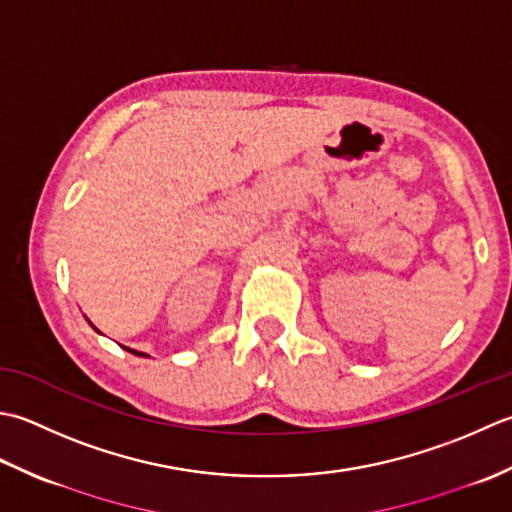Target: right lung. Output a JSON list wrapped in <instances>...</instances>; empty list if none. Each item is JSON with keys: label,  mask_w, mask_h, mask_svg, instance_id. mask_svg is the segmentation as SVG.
Listing matches in <instances>:
<instances>
[{"label": "right lung", "mask_w": 512, "mask_h": 512, "mask_svg": "<svg viewBox=\"0 0 512 512\" xmlns=\"http://www.w3.org/2000/svg\"><path fill=\"white\" fill-rule=\"evenodd\" d=\"M130 353H134V356H145V353H139V351H132V349H128Z\"/></svg>", "instance_id": "right-lung-1"}]
</instances>
